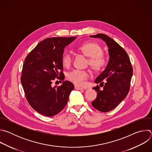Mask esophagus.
I'll list each match as a JSON object with an SVG mask.
<instances>
[{
	"mask_svg": "<svg viewBox=\"0 0 152 152\" xmlns=\"http://www.w3.org/2000/svg\"><path fill=\"white\" fill-rule=\"evenodd\" d=\"M75 88L76 90H83V88H81V87H79V86H77V85H75Z\"/></svg>",
	"mask_w": 152,
	"mask_h": 152,
	"instance_id": "esophagus-1",
	"label": "esophagus"
}]
</instances>
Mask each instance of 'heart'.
I'll return each instance as SVG.
<instances>
[{"instance_id": "b5f03b06", "label": "heart", "mask_w": 152, "mask_h": 152, "mask_svg": "<svg viewBox=\"0 0 152 152\" xmlns=\"http://www.w3.org/2000/svg\"><path fill=\"white\" fill-rule=\"evenodd\" d=\"M77 49L85 56L88 57V63L95 71L100 70L106 64V59L99 45L94 42H85L77 46ZM72 61V55L69 52H64L61 58L63 66L69 67ZM90 77V73L86 70H74L67 75L68 79L74 84L82 86L85 80Z\"/></svg>"}]
</instances>
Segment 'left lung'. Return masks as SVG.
I'll return each mask as SVG.
<instances>
[{"label": "left lung", "instance_id": "1", "mask_svg": "<svg viewBox=\"0 0 152 152\" xmlns=\"http://www.w3.org/2000/svg\"><path fill=\"white\" fill-rule=\"evenodd\" d=\"M91 37L100 38L105 41L108 47L110 60L105 70L97 77L93 88L97 94L92 105L100 112H109L127 96L133 74V68L125 50L117 42L106 35L98 34Z\"/></svg>", "mask_w": 152, "mask_h": 152}]
</instances>
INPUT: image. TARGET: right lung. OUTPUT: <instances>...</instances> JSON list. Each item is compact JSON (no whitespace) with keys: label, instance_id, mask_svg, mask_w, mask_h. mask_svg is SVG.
Here are the masks:
<instances>
[{"label":"right lung","instance_id":"obj_1","mask_svg":"<svg viewBox=\"0 0 152 152\" xmlns=\"http://www.w3.org/2000/svg\"><path fill=\"white\" fill-rule=\"evenodd\" d=\"M73 37H52L41 41L27 55L23 65L21 82L31 106L47 117L58 114L66 106L74 85L66 80L53 87L55 79H64L61 58Z\"/></svg>","mask_w":152,"mask_h":152}]
</instances>
